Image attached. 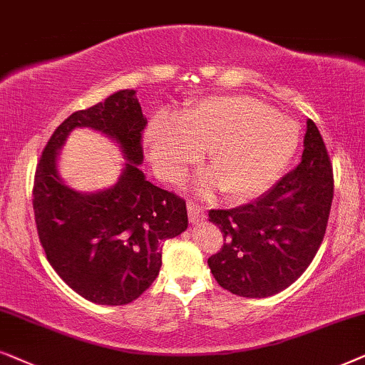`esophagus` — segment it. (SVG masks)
<instances>
[{"label": "esophagus", "mask_w": 365, "mask_h": 365, "mask_svg": "<svg viewBox=\"0 0 365 365\" xmlns=\"http://www.w3.org/2000/svg\"><path fill=\"white\" fill-rule=\"evenodd\" d=\"M187 208H188V220L192 223H200L205 220V210H203L202 205H198L195 202H188L187 203Z\"/></svg>", "instance_id": "1"}]
</instances>
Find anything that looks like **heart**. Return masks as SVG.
<instances>
[{"instance_id": "obj_1", "label": "heart", "mask_w": 365, "mask_h": 365, "mask_svg": "<svg viewBox=\"0 0 365 365\" xmlns=\"http://www.w3.org/2000/svg\"><path fill=\"white\" fill-rule=\"evenodd\" d=\"M148 157L167 180H180L207 148L210 175L202 187L220 188L232 202L264 193L299 147V126L250 96H210L177 121L158 118L145 133Z\"/></svg>"}]
</instances>
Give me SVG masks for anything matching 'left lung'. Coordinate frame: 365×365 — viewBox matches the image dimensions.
Segmentation results:
<instances>
[{
	"mask_svg": "<svg viewBox=\"0 0 365 365\" xmlns=\"http://www.w3.org/2000/svg\"><path fill=\"white\" fill-rule=\"evenodd\" d=\"M334 177L319 128L307 120L304 153L292 172L255 202L210 210L223 245L208 259L218 285L249 299H264L292 285L314 260L332 205Z\"/></svg>",
	"mask_w": 365,
	"mask_h": 365,
	"instance_id": "left-lung-1",
	"label": "left lung"
}]
</instances>
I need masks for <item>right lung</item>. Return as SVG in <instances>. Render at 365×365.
<instances>
[{
    "mask_svg": "<svg viewBox=\"0 0 365 365\" xmlns=\"http://www.w3.org/2000/svg\"><path fill=\"white\" fill-rule=\"evenodd\" d=\"M135 93L120 90L68 116L48 140L33 185L36 230L48 262L68 287L101 305L138 299L157 279L163 242L188 227L185 200L155 187L138 168L147 118ZM85 125L118 143L127 160L119 182L106 191L78 192L57 173L62 143Z\"/></svg>",
    "mask_w": 365,
    "mask_h": 365,
    "instance_id": "obj_1",
    "label": "right lung"
}]
</instances>
